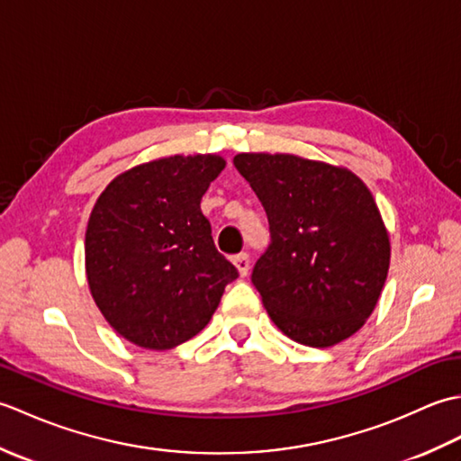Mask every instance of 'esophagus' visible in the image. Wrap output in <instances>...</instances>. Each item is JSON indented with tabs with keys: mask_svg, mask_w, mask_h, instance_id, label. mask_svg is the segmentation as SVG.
Returning a JSON list of instances; mask_svg holds the SVG:
<instances>
[{
	"mask_svg": "<svg viewBox=\"0 0 461 461\" xmlns=\"http://www.w3.org/2000/svg\"><path fill=\"white\" fill-rule=\"evenodd\" d=\"M231 261H233V266L238 267L240 276L246 277L249 273V256H248V253H240V256H233Z\"/></svg>",
	"mask_w": 461,
	"mask_h": 461,
	"instance_id": "esophagus-1",
	"label": "esophagus"
}]
</instances>
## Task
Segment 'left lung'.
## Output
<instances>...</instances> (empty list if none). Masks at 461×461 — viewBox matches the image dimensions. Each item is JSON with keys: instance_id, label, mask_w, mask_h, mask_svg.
Instances as JSON below:
<instances>
[{"instance_id": "left-lung-1", "label": "left lung", "mask_w": 461, "mask_h": 461, "mask_svg": "<svg viewBox=\"0 0 461 461\" xmlns=\"http://www.w3.org/2000/svg\"><path fill=\"white\" fill-rule=\"evenodd\" d=\"M258 194L271 243L251 281L277 329L325 348L348 339L375 311L390 266L376 202L357 174L293 154H238Z\"/></svg>"}]
</instances>
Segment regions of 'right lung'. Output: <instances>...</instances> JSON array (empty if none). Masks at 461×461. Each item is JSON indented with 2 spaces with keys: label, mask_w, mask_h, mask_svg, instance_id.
Masks as SVG:
<instances>
[{
  "label": "right lung",
  "mask_w": 461,
  "mask_h": 461,
  "mask_svg": "<svg viewBox=\"0 0 461 461\" xmlns=\"http://www.w3.org/2000/svg\"><path fill=\"white\" fill-rule=\"evenodd\" d=\"M223 168L215 154L168 156L116 176L95 203L85 233L91 295L136 347L166 350L190 340L238 279L200 210Z\"/></svg>",
  "instance_id": "1"
}]
</instances>
